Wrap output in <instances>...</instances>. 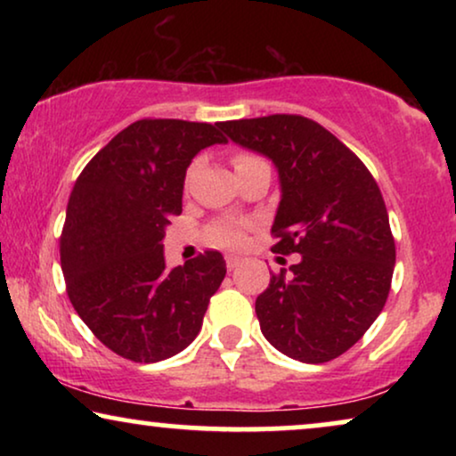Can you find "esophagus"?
Returning a JSON list of instances; mask_svg holds the SVG:
<instances>
[{
	"label": "esophagus",
	"instance_id": "34e87169",
	"mask_svg": "<svg viewBox=\"0 0 456 456\" xmlns=\"http://www.w3.org/2000/svg\"><path fill=\"white\" fill-rule=\"evenodd\" d=\"M239 265H240V259L236 257V255H226V267H228L230 272L236 270V267H239Z\"/></svg>",
	"mask_w": 456,
	"mask_h": 456
}]
</instances>
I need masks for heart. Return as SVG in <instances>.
Segmentation results:
<instances>
[{"instance_id":"heart-1","label":"heart","mask_w":456,"mask_h":456,"mask_svg":"<svg viewBox=\"0 0 456 456\" xmlns=\"http://www.w3.org/2000/svg\"><path fill=\"white\" fill-rule=\"evenodd\" d=\"M255 159H259V158H255V155H251V153H236L232 161H234V167H239V166H245V164H248V161H255ZM245 226L247 224L234 222V220L217 222L216 226L209 230V236L216 245L236 247L242 242V236H245Z\"/></svg>"}]
</instances>
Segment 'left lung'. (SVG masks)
I'll return each mask as SVG.
<instances>
[{
	"mask_svg": "<svg viewBox=\"0 0 456 456\" xmlns=\"http://www.w3.org/2000/svg\"><path fill=\"white\" fill-rule=\"evenodd\" d=\"M236 145L273 161L280 199L273 251L301 259L272 273L255 301L261 332L286 357L326 363L382 314L396 247L378 183L363 161L309 118L220 122Z\"/></svg>",
	"mask_w": 456,
	"mask_h": 456,
	"instance_id": "obj_1",
	"label": "left lung"
}]
</instances>
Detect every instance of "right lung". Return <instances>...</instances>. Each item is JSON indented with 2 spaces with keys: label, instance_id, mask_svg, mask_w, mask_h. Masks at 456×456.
Returning a JSON list of instances; mask_svg holds the SVG:
<instances>
[{
  "label": "right lung",
  "instance_id": "1",
  "mask_svg": "<svg viewBox=\"0 0 456 456\" xmlns=\"http://www.w3.org/2000/svg\"><path fill=\"white\" fill-rule=\"evenodd\" d=\"M226 142L217 124L136 120L80 172L60 239L66 292L93 334L134 363L184 351L226 276L222 253L167 270L166 226L183 214L186 167Z\"/></svg>",
  "mask_w": 456,
  "mask_h": 456
}]
</instances>
